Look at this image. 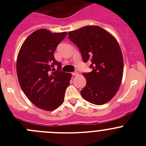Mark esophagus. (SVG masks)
<instances>
[{
    "mask_svg": "<svg viewBox=\"0 0 146 146\" xmlns=\"http://www.w3.org/2000/svg\"><path fill=\"white\" fill-rule=\"evenodd\" d=\"M72 75L74 76H78V72H73V73H72Z\"/></svg>",
    "mask_w": 146,
    "mask_h": 146,
    "instance_id": "esophagus-1",
    "label": "esophagus"
}]
</instances>
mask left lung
I'll list each match as a JSON object with an SVG mask.
<instances>
[{
  "mask_svg": "<svg viewBox=\"0 0 146 146\" xmlns=\"http://www.w3.org/2000/svg\"><path fill=\"white\" fill-rule=\"evenodd\" d=\"M68 38L81 52L84 62H91L92 71L82 73L87 80L80 91L85 100L102 105L118 92L123 73L121 50L114 36L99 26L88 25L68 32Z\"/></svg>",
  "mask_w": 146,
  "mask_h": 146,
  "instance_id": "1",
  "label": "left lung"
}]
</instances>
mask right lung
Masks as SVG:
<instances>
[{
    "label": "right lung",
    "instance_id": "1",
    "mask_svg": "<svg viewBox=\"0 0 146 146\" xmlns=\"http://www.w3.org/2000/svg\"><path fill=\"white\" fill-rule=\"evenodd\" d=\"M67 32L53 33L40 29L23 42L17 57L16 68L20 88L31 102L46 111H53L62 104L72 74L60 71L61 63L54 58V51ZM58 66V70L53 68Z\"/></svg>",
    "mask_w": 146,
    "mask_h": 146
}]
</instances>
